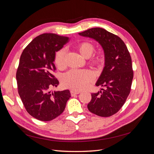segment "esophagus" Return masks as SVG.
<instances>
[{
    "mask_svg": "<svg viewBox=\"0 0 154 154\" xmlns=\"http://www.w3.org/2000/svg\"><path fill=\"white\" fill-rule=\"evenodd\" d=\"M80 91H71V94L72 96L76 95V94H80Z\"/></svg>",
    "mask_w": 154,
    "mask_h": 154,
    "instance_id": "esophagus-1",
    "label": "esophagus"
}]
</instances>
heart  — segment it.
Listing matches in <instances>:
<instances>
[{
    "label": "heart",
    "mask_w": 154,
    "mask_h": 154,
    "mask_svg": "<svg viewBox=\"0 0 154 154\" xmlns=\"http://www.w3.org/2000/svg\"><path fill=\"white\" fill-rule=\"evenodd\" d=\"M78 50L80 54L85 58H89L94 52V47L88 42H83L78 45ZM66 51L64 48L60 49L56 53L54 63L58 67L62 68L66 66ZM105 57L102 54H100L92 60V63L98 67L103 66ZM92 74L86 70L72 69L65 74L62 79L63 87L71 88L74 91H80L85 88L88 82L92 80Z\"/></svg>",
    "instance_id": "1"
}]
</instances>
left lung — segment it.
Segmentation results:
<instances>
[{"mask_svg":"<svg viewBox=\"0 0 154 154\" xmlns=\"http://www.w3.org/2000/svg\"><path fill=\"white\" fill-rule=\"evenodd\" d=\"M79 35L94 39L103 49L105 67L96 85L105 88L92 93L87 108L97 116L109 117L120 110L130 94L134 76L131 57L124 42L103 28L94 27Z\"/></svg>","mask_w":154,"mask_h":154,"instance_id":"left-lung-1","label":"left lung"}]
</instances>
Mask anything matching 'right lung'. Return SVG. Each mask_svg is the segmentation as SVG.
Wrapping results in <instances>:
<instances>
[{
    "instance_id": "1",
    "label": "right lung",
    "mask_w": 154,
    "mask_h": 154,
    "mask_svg": "<svg viewBox=\"0 0 154 154\" xmlns=\"http://www.w3.org/2000/svg\"><path fill=\"white\" fill-rule=\"evenodd\" d=\"M67 36L44 33L26 46L17 71L18 92L26 110L32 117L49 122L61 114L71 97L69 90L51 92L59 82L54 76L55 53L69 41Z\"/></svg>"
}]
</instances>
